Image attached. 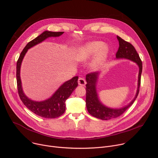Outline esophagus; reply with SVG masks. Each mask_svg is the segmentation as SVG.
I'll list each match as a JSON object with an SVG mask.
<instances>
[{
	"label": "esophagus",
	"instance_id": "esophagus-1",
	"mask_svg": "<svg viewBox=\"0 0 158 158\" xmlns=\"http://www.w3.org/2000/svg\"><path fill=\"white\" fill-rule=\"evenodd\" d=\"M78 84L79 85H82V86H84L86 84V81H85V79L84 78H82V77H79V79H78Z\"/></svg>",
	"mask_w": 158,
	"mask_h": 158
}]
</instances>
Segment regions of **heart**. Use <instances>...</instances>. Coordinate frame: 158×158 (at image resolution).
Segmentation results:
<instances>
[{
	"instance_id": "b5f03b06",
	"label": "heart",
	"mask_w": 158,
	"mask_h": 158,
	"mask_svg": "<svg viewBox=\"0 0 158 158\" xmlns=\"http://www.w3.org/2000/svg\"><path fill=\"white\" fill-rule=\"evenodd\" d=\"M108 48L101 41H92L87 42L78 48L75 57L79 62H86L94 56L91 64L93 70H98L103 65L108 54Z\"/></svg>"
}]
</instances>
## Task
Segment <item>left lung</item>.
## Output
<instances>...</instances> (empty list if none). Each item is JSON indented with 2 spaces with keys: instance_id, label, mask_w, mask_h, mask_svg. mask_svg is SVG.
Wrapping results in <instances>:
<instances>
[{
  "instance_id": "1",
  "label": "left lung",
  "mask_w": 158,
  "mask_h": 158,
  "mask_svg": "<svg viewBox=\"0 0 158 158\" xmlns=\"http://www.w3.org/2000/svg\"><path fill=\"white\" fill-rule=\"evenodd\" d=\"M119 40V47L116 54L117 59H127L136 62L139 68L138 75V84L137 92L134 99L126 106L119 109H112L103 105L99 101L96 92V82L99 77V73L94 72L86 75V107L89 113L93 116L102 119L109 120L119 117L133 104L138 96L139 87L141 84V76L143 69L142 61L139 54L132 45L123 40L119 36H117Z\"/></svg>"
}]
</instances>
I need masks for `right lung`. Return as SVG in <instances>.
<instances>
[{"mask_svg": "<svg viewBox=\"0 0 158 158\" xmlns=\"http://www.w3.org/2000/svg\"><path fill=\"white\" fill-rule=\"evenodd\" d=\"M64 32H51L44 31L36 38L30 41L24 48L20 54L17 62L16 77L18 93L20 99L24 104L34 114L40 117L48 119L56 118L64 114L65 110V102L74 90L78 85V76H75L71 79L65 82L55 92V93L47 100L43 101H34L29 99L24 93L22 87V83L20 77V66L27 50L35 45L40 43L50 37H59Z\"/></svg>", "mask_w": 158, "mask_h": 158, "instance_id": "right-lung-1", "label": "right lung"}]
</instances>
